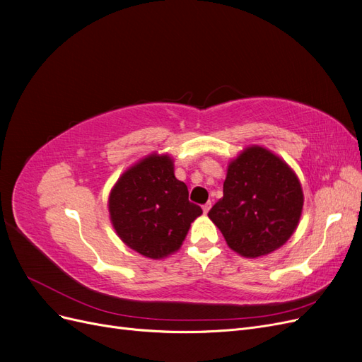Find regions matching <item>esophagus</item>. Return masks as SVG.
Returning <instances> with one entry per match:
<instances>
[{
    "label": "esophagus",
    "instance_id": "obj_1",
    "mask_svg": "<svg viewBox=\"0 0 362 362\" xmlns=\"http://www.w3.org/2000/svg\"><path fill=\"white\" fill-rule=\"evenodd\" d=\"M210 208H211V202H210V201H208L206 204H204V205H202V210H204V213H205V214H206L208 211H210Z\"/></svg>",
    "mask_w": 362,
    "mask_h": 362
}]
</instances>
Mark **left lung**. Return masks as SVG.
<instances>
[{"mask_svg":"<svg viewBox=\"0 0 362 362\" xmlns=\"http://www.w3.org/2000/svg\"><path fill=\"white\" fill-rule=\"evenodd\" d=\"M303 193L294 172L270 151L250 146L228 166L223 198L208 217L228 246L246 258L267 255L294 233Z\"/></svg>","mask_w":362,"mask_h":362,"instance_id":"obj_1","label":"left lung"}]
</instances>
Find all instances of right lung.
<instances>
[{
  "label": "right lung",
  "mask_w": 362,
  "mask_h": 362,
  "mask_svg": "<svg viewBox=\"0 0 362 362\" xmlns=\"http://www.w3.org/2000/svg\"><path fill=\"white\" fill-rule=\"evenodd\" d=\"M112 223L122 242L160 259L178 250L202 208L173 175L168 156H149L120 177L108 198Z\"/></svg>",
  "instance_id": "add662e5"
}]
</instances>
